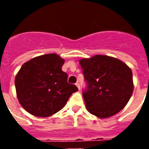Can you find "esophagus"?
Instances as JSON below:
<instances>
[{"label": "esophagus", "instance_id": "esophagus-1", "mask_svg": "<svg viewBox=\"0 0 149 149\" xmlns=\"http://www.w3.org/2000/svg\"><path fill=\"white\" fill-rule=\"evenodd\" d=\"M75 85H76V86H77V87L78 88V89H81V86H80V84H79L78 83H76V84H75Z\"/></svg>", "mask_w": 149, "mask_h": 149}]
</instances>
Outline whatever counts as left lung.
I'll return each mask as SVG.
<instances>
[{
	"instance_id": "1",
	"label": "left lung",
	"mask_w": 149,
	"mask_h": 149,
	"mask_svg": "<svg viewBox=\"0 0 149 149\" xmlns=\"http://www.w3.org/2000/svg\"><path fill=\"white\" fill-rule=\"evenodd\" d=\"M79 63L88 84L83 93L86 110L100 119L120 112L134 92L131 68L119 59L101 54L82 58Z\"/></svg>"
}]
</instances>
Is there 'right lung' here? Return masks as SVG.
Segmentation results:
<instances>
[{"instance_id": "obj_1", "label": "right lung", "mask_w": 149, "mask_h": 149, "mask_svg": "<svg viewBox=\"0 0 149 149\" xmlns=\"http://www.w3.org/2000/svg\"><path fill=\"white\" fill-rule=\"evenodd\" d=\"M65 60L56 54L36 56L21 67L15 78L17 98L29 113L48 117L65 107L77 86L62 71Z\"/></svg>"}]
</instances>
